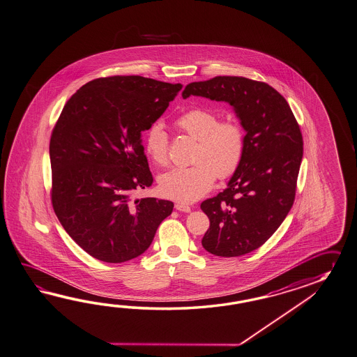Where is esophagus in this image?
I'll use <instances>...</instances> for the list:
<instances>
[{
    "label": "esophagus",
    "instance_id": "1",
    "mask_svg": "<svg viewBox=\"0 0 357 357\" xmlns=\"http://www.w3.org/2000/svg\"><path fill=\"white\" fill-rule=\"evenodd\" d=\"M174 208H176L177 211H180V212H185V213L191 212V208L189 207V206H186V204H183V203H176Z\"/></svg>",
    "mask_w": 357,
    "mask_h": 357
}]
</instances>
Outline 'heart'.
<instances>
[{
  "mask_svg": "<svg viewBox=\"0 0 357 357\" xmlns=\"http://www.w3.org/2000/svg\"><path fill=\"white\" fill-rule=\"evenodd\" d=\"M176 125L198 140L195 165L162 174L159 190L168 199L192 203L212 189L215 176L226 178L236 171L244 151V132L234 122L218 123V116L207 109L188 110L177 118ZM144 148L158 166L168 163V136L162 126L155 123L146 131Z\"/></svg>",
  "mask_w": 357,
  "mask_h": 357,
  "instance_id": "heart-1",
  "label": "heart"
}]
</instances>
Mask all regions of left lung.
Returning <instances> with one entry per match:
<instances>
[{"instance_id":"left-lung-1","label":"left lung","mask_w":357,"mask_h":357,"mask_svg":"<svg viewBox=\"0 0 357 357\" xmlns=\"http://www.w3.org/2000/svg\"><path fill=\"white\" fill-rule=\"evenodd\" d=\"M202 96L231 105L245 131L241 165L227 188L200 208L209 218L202 245L220 257L259 248L294 202L303 140L289 104L265 82L220 75L189 83L183 99Z\"/></svg>"}]
</instances>
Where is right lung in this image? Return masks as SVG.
I'll return each instance as SVG.
<instances>
[{"mask_svg": "<svg viewBox=\"0 0 357 357\" xmlns=\"http://www.w3.org/2000/svg\"><path fill=\"white\" fill-rule=\"evenodd\" d=\"M183 89L140 75L86 83L68 100L50 140L52 207L96 259L119 264L149 248L174 203L132 199L153 183L142 135Z\"/></svg>", "mask_w": 357, "mask_h": 357, "instance_id": "obj_1", "label": "right lung"}]
</instances>
